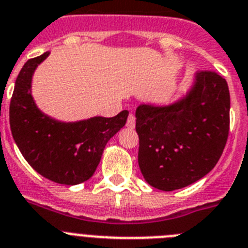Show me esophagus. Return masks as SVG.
Here are the masks:
<instances>
[{
    "label": "esophagus",
    "instance_id": "obj_1",
    "mask_svg": "<svg viewBox=\"0 0 248 248\" xmlns=\"http://www.w3.org/2000/svg\"><path fill=\"white\" fill-rule=\"evenodd\" d=\"M135 124H136V118H135V116H133L132 113H130V115H128V118H127L126 126L128 127V128H135Z\"/></svg>",
    "mask_w": 248,
    "mask_h": 248
}]
</instances>
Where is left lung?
<instances>
[{
	"label": "left lung",
	"instance_id": "left-lung-1",
	"mask_svg": "<svg viewBox=\"0 0 248 248\" xmlns=\"http://www.w3.org/2000/svg\"><path fill=\"white\" fill-rule=\"evenodd\" d=\"M139 166L147 184L173 191L206 176L230 131V91L215 71H200L188 93L170 106L140 105Z\"/></svg>",
	"mask_w": 248,
	"mask_h": 248
}]
</instances>
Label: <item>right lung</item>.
I'll list each match as a JSON object with an SVG mask.
<instances>
[{"label":"right lung","instance_id":"add662e5","mask_svg":"<svg viewBox=\"0 0 248 248\" xmlns=\"http://www.w3.org/2000/svg\"><path fill=\"white\" fill-rule=\"evenodd\" d=\"M48 55L29 60L17 76L10 103L11 132L34 171L72 186L93 175L106 143L126 124L128 111L78 122H60L42 113L32 97L31 81L36 67Z\"/></svg>","mask_w":248,"mask_h":248}]
</instances>
